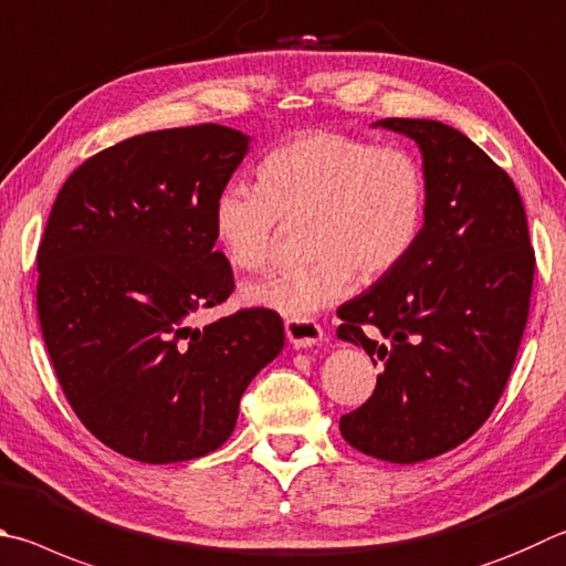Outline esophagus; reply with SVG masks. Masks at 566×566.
Listing matches in <instances>:
<instances>
[{
	"label": "esophagus",
	"mask_w": 566,
	"mask_h": 566,
	"mask_svg": "<svg viewBox=\"0 0 566 566\" xmlns=\"http://www.w3.org/2000/svg\"><path fill=\"white\" fill-rule=\"evenodd\" d=\"M284 332L294 348H312L324 342V328L312 322V318H302V322L290 318V322L284 324Z\"/></svg>",
	"instance_id": "34e87169"
}]
</instances>
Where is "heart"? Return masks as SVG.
<instances>
[{"instance_id": "heart-1", "label": "heart", "mask_w": 566, "mask_h": 566, "mask_svg": "<svg viewBox=\"0 0 566 566\" xmlns=\"http://www.w3.org/2000/svg\"><path fill=\"white\" fill-rule=\"evenodd\" d=\"M256 182L232 180L212 202V234L234 270L272 260L284 222H306L312 264L248 284L242 300L294 322L352 292L356 269L374 282L403 264L426 220L428 185L413 153L314 130L282 143L256 166Z\"/></svg>"}]
</instances>
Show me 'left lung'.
<instances>
[{"label": "left lung", "instance_id": "8db88e82", "mask_svg": "<svg viewBox=\"0 0 566 566\" xmlns=\"http://www.w3.org/2000/svg\"><path fill=\"white\" fill-rule=\"evenodd\" d=\"M371 128L416 143L428 202L403 264L336 312V336L381 366L374 396L338 428L361 453L410 465L465 443L497 406L525 334L534 250L515 182L468 136L430 118Z\"/></svg>", "mask_w": 566, "mask_h": 566}]
</instances>
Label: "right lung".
<instances>
[{
    "instance_id": "obj_1",
    "label": "right lung",
    "mask_w": 566,
    "mask_h": 566,
    "mask_svg": "<svg viewBox=\"0 0 566 566\" xmlns=\"http://www.w3.org/2000/svg\"><path fill=\"white\" fill-rule=\"evenodd\" d=\"M250 143L218 123L143 133L78 166L51 208L41 334L74 413L120 455L166 465L212 453L284 348L270 310L192 324L234 290L212 202Z\"/></svg>"
}]
</instances>
